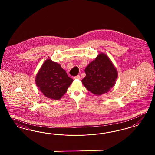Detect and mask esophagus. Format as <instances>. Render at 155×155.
<instances>
[{
    "instance_id": "obj_1",
    "label": "esophagus",
    "mask_w": 155,
    "mask_h": 155,
    "mask_svg": "<svg viewBox=\"0 0 155 155\" xmlns=\"http://www.w3.org/2000/svg\"><path fill=\"white\" fill-rule=\"evenodd\" d=\"M74 79H80V76L79 75H76L74 77Z\"/></svg>"
}]
</instances>
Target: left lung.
I'll return each mask as SVG.
<instances>
[{
	"instance_id": "1",
	"label": "left lung",
	"mask_w": 155,
	"mask_h": 155,
	"mask_svg": "<svg viewBox=\"0 0 155 155\" xmlns=\"http://www.w3.org/2000/svg\"><path fill=\"white\" fill-rule=\"evenodd\" d=\"M86 77L82 80L84 87L93 94L101 95L107 93L117 78L116 68L108 57L100 53L86 68Z\"/></svg>"
}]
</instances>
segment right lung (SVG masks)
Returning a JSON list of instances; mask_svg holds the SVG:
<instances>
[{
    "mask_svg": "<svg viewBox=\"0 0 155 155\" xmlns=\"http://www.w3.org/2000/svg\"><path fill=\"white\" fill-rule=\"evenodd\" d=\"M36 84L47 98L58 100L65 94L73 80L57 62L48 59L36 77Z\"/></svg>",
    "mask_w": 155,
    "mask_h": 155,
    "instance_id": "1",
    "label": "right lung"
}]
</instances>
